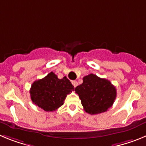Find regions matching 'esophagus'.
Segmentation results:
<instances>
[{
  "label": "esophagus",
  "mask_w": 146,
  "mask_h": 146,
  "mask_svg": "<svg viewBox=\"0 0 146 146\" xmlns=\"http://www.w3.org/2000/svg\"><path fill=\"white\" fill-rule=\"evenodd\" d=\"M72 85H73V86H74V87L75 88V87H77V85H78V83H77V82L76 80H73L72 82Z\"/></svg>",
  "instance_id": "1"
}]
</instances>
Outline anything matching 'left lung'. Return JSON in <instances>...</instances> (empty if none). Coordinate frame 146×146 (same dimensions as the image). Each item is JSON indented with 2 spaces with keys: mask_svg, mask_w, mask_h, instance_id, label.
I'll list each match as a JSON object with an SVG mask.
<instances>
[{
  "mask_svg": "<svg viewBox=\"0 0 146 146\" xmlns=\"http://www.w3.org/2000/svg\"><path fill=\"white\" fill-rule=\"evenodd\" d=\"M83 82L75 88L85 111L91 115L106 112L116 98V88L110 81L94 74L83 77Z\"/></svg>",
  "mask_w": 146,
  "mask_h": 146,
  "instance_id": "left-lung-1",
  "label": "left lung"
}]
</instances>
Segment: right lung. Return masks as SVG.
I'll list each match as a JSON object with an SVG mask.
<instances>
[{
    "mask_svg": "<svg viewBox=\"0 0 146 146\" xmlns=\"http://www.w3.org/2000/svg\"><path fill=\"white\" fill-rule=\"evenodd\" d=\"M74 90V86L66 77L58 79L51 72L45 77L33 82L30 94L33 104L44 111L52 112L64 104L67 94Z\"/></svg>",
    "mask_w": 146,
    "mask_h": 146,
    "instance_id": "obj_1",
    "label": "right lung"
}]
</instances>
